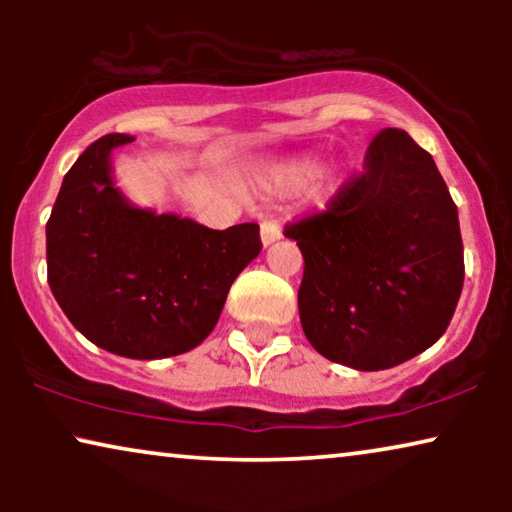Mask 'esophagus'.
<instances>
[{
	"label": "esophagus",
	"mask_w": 512,
	"mask_h": 512,
	"mask_svg": "<svg viewBox=\"0 0 512 512\" xmlns=\"http://www.w3.org/2000/svg\"><path fill=\"white\" fill-rule=\"evenodd\" d=\"M279 237H282V230H279V223H277V219H263L261 221V242H263V247H270L272 242H277Z\"/></svg>",
	"instance_id": "esophagus-1"
}]
</instances>
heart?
I'll list each match as a JSON object with an SVG mask.
<instances>
[{"label": "heart", "mask_w": 512, "mask_h": 512, "mask_svg": "<svg viewBox=\"0 0 512 512\" xmlns=\"http://www.w3.org/2000/svg\"><path fill=\"white\" fill-rule=\"evenodd\" d=\"M317 172H319L317 160H312V158L293 160V163L284 165L282 170L277 172V186L289 188V191H293V188L305 186L307 181L317 177Z\"/></svg>", "instance_id": "heart-1"}]
</instances>
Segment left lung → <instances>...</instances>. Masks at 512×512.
<instances>
[{
  "mask_svg": "<svg viewBox=\"0 0 512 512\" xmlns=\"http://www.w3.org/2000/svg\"><path fill=\"white\" fill-rule=\"evenodd\" d=\"M284 235L305 258L300 324L328 361L394 368L450 326L464 286L457 205L405 130L375 135L363 172Z\"/></svg>",
  "mask_w": 512,
  "mask_h": 512,
  "instance_id": "obj_1",
  "label": "left lung"
}]
</instances>
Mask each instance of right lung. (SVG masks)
Masks as SVG:
<instances>
[{
	"mask_svg": "<svg viewBox=\"0 0 512 512\" xmlns=\"http://www.w3.org/2000/svg\"><path fill=\"white\" fill-rule=\"evenodd\" d=\"M104 135L62 179L46 223L48 284L62 312L97 347L165 359L212 333L230 284L261 251L256 223L212 230L125 200Z\"/></svg>",
	"mask_w": 512,
	"mask_h": 512,
	"instance_id": "1",
	"label": "right lung"
}]
</instances>
